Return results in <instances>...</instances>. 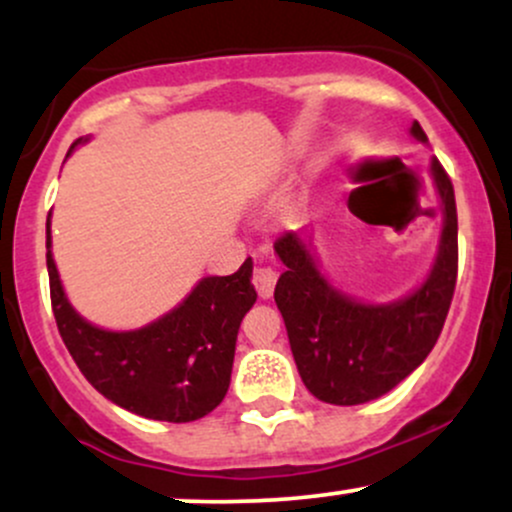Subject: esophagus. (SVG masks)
Instances as JSON below:
<instances>
[{
    "instance_id": "obj_1",
    "label": "esophagus",
    "mask_w": 512,
    "mask_h": 512,
    "mask_svg": "<svg viewBox=\"0 0 512 512\" xmlns=\"http://www.w3.org/2000/svg\"><path fill=\"white\" fill-rule=\"evenodd\" d=\"M252 284H255L260 298H269L274 293L276 272L272 267H255V272H252Z\"/></svg>"
}]
</instances>
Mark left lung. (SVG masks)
<instances>
[{
	"instance_id": "left-lung-1",
	"label": "left lung",
	"mask_w": 512,
	"mask_h": 512,
	"mask_svg": "<svg viewBox=\"0 0 512 512\" xmlns=\"http://www.w3.org/2000/svg\"><path fill=\"white\" fill-rule=\"evenodd\" d=\"M411 134L426 142L419 122ZM445 226L438 260L419 291L392 305H363L334 291L296 233L274 243L286 264L274 289L276 308L298 373L320 402L351 407L383 397L424 363L436 346L457 284V207L450 175L431 163Z\"/></svg>"
}]
</instances>
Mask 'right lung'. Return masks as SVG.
I'll return each mask as SVG.
<instances>
[{
  "mask_svg": "<svg viewBox=\"0 0 512 512\" xmlns=\"http://www.w3.org/2000/svg\"><path fill=\"white\" fill-rule=\"evenodd\" d=\"M48 274L62 342L103 397L132 414L170 424L197 421L219 407L231 385L238 327L257 301L250 257L236 274L202 279L173 313L134 332L98 330L76 315L50 250Z\"/></svg>",
  "mask_w": 512,
  "mask_h": 512,
  "instance_id": "add662e5",
  "label": "right lung"
}]
</instances>
